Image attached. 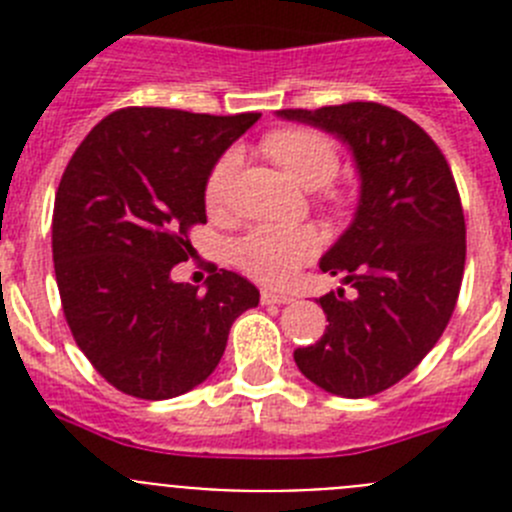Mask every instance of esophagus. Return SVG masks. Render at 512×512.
Listing matches in <instances>:
<instances>
[{
	"label": "esophagus",
	"mask_w": 512,
	"mask_h": 512,
	"mask_svg": "<svg viewBox=\"0 0 512 512\" xmlns=\"http://www.w3.org/2000/svg\"><path fill=\"white\" fill-rule=\"evenodd\" d=\"M261 302L264 305H287V302H292V295L277 292V289H261Z\"/></svg>",
	"instance_id": "1"
}]
</instances>
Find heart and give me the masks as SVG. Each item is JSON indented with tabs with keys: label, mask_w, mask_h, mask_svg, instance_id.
<instances>
[{
	"label": "heart",
	"mask_w": 512,
	"mask_h": 512,
	"mask_svg": "<svg viewBox=\"0 0 512 512\" xmlns=\"http://www.w3.org/2000/svg\"><path fill=\"white\" fill-rule=\"evenodd\" d=\"M266 151L305 189L325 187L333 182L338 171L336 146L315 130H279L266 138ZM238 166H241V153L235 148L217 158L205 187V200L210 210H223L228 205ZM318 248L320 241L315 230L261 225V228L248 230L243 238L233 243V261L256 282L284 284L318 253Z\"/></svg>",
	"instance_id": "1"
}]
</instances>
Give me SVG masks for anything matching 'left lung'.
<instances>
[{
	"instance_id": "8db88e82",
	"label": "left lung",
	"mask_w": 512,
	"mask_h": 512,
	"mask_svg": "<svg viewBox=\"0 0 512 512\" xmlns=\"http://www.w3.org/2000/svg\"><path fill=\"white\" fill-rule=\"evenodd\" d=\"M336 135L354 156V220L320 269L356 289L320 297L328 325L295 364L338 397H369L408 377L436 346L459 297L467 225L454 174L438 146L402 112L377 102L279 110Z\"/></svg>"
}]
</instances>
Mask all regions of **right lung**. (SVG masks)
Wrapping results in <instances>:
<instances>
[{"label": "right lung", "mask_w": 512, "mask_h": 512, "mask_svg": "<svg viewBox=\"0 0 512 512\" xmlns=\"http://www.w3.org/2000/svg\"><path fill=\"white\" fill-rule=\"evenodd\" d=\"M259 112L194 115L125 107L81 140L53 205V266L76 346L112 387L140 400L194 390L220 364L233 320L259 305L235 271L200 287L174 282L207 223L217 158Z\"/></svg>", "instance_id": "obj_1"}]
</instances>
